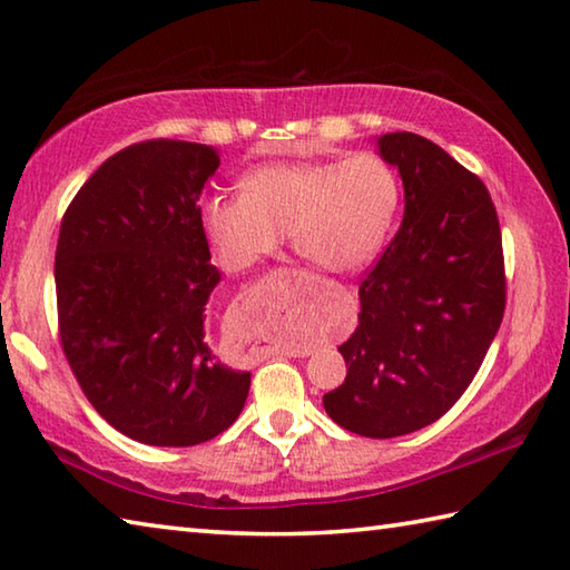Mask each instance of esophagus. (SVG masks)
Here are the masks:
<instances>
[{
	"instance_id": "34e87169",
	"label": "esophagus",
	"mask_w": 570,
	"mask_h": 570,
	"mask_svg": "<svg viewBox=\"0 0 570 570\" xmlns=\"http://www.w3.org/2000/svg\"><path fill=\"white\" fill-rule=\"evenodd\" d=\"M292 355H308V353H304V351H301V353H298V351H292Z\"/></svg>"
}]
</instances>
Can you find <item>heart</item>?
<instances>
[{"instance_id": "obj_1", "label": "heart", "mask_w": 570, "mask_h": 570, "mask_svg": "<svg viewBox=\"0 0 570 570\" xmlns=\"http://www.w3.org/2000/svg\"><path fill=\"white\" fill-rule=\"evenodd\" d=\"M397 205V175L377 155L274 163L244 175L242 195L207 197L199 227L227 272L252 269L288 232L318 269L353 274L381 252Z\"/></svg>"}]
</instances>
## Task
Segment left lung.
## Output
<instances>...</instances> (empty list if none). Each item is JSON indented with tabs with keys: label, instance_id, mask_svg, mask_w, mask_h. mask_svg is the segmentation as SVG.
<instances>
[{
	"label": "left lung",
	"instance_id": "8db88e82",
	"mask_svg": "<svg viewBox=\"0 0 570 570\" xmlns=\"http://www.w3.org/2000/svg\"><path fill=\"white\" fill-rule=\"evenodd\" d=\"M375 145L397 167L405 215L363 278L358 328L338 348L348 373L323 407L343 430L387 440L432 425L470 387L504 318L507 282L484 183L415 132Z\"/></svg>",
	"mask_w": 570,
	"mask_h": 570
}]
</instances>
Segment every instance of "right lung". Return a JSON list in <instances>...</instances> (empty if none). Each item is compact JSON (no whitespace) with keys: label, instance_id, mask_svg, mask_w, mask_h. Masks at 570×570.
<instances>
[{"label":"right lung","instance_id":"right-lung-1","mask_svg":"<svg viewBox=\"0 0 570 570\" xmlns=\"http://www.w3.org/2000/svg\"><path fill=\"white\" fill-rule=\"evenodd\" d=\"M217 167L212 145H130L61 219L53 278L66 361L98 415L153 448L217 438L249 395L252 375L219 363L205 341L222 274L197 199Z\"/></svg>","mask_w":570,"mask_h":570}]
</instances>
